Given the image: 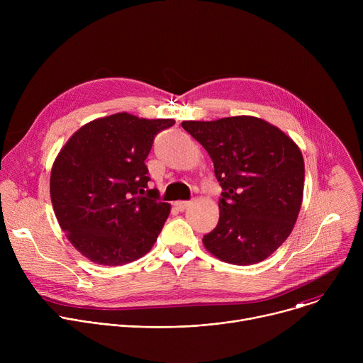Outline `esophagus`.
Segmentation results:
<instances>
[{
    "label": "esophagus",
    "mask_w": 363,
    "mask_h": 363,
    "mask_svg": "<svg viewBox=\"0 0 363 363\" xmlns=\"http://www.w3.org/2000/svg\"><path fill=\"white\" fill-rule=\"evenodd\" d=\"M189 205H191V201H177V202H175V206H177L178 211L186 210Z\"/></svg>",
    "instance_id": "34e87169"
}]
</instances>
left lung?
<instances>
[{"label":"left lung","instance_id":"obj_1","mask_svg":"<svg viewBox=\"0 0 363 363\" xmlns=\"http://www.w3.org/2000/svg\"><path fill=\"white\" fill-rule=\"evenodd\" d=\"M181 125L208 152L223 188L220 220L203 235L205 248L237 266L263 262L290 235L300 211V149L279 128L252 116Z\"/></svg>","mask_w":363,"mask_h":363}]
</instances>
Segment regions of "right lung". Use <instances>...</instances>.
<instances>
[{
  "label": "right lung",
  "instance_id": "obj_1",
  "mask_svg": "<svg viewBox=\"0 0 363 363\" xmlns=\"http://www.w3.org/2000/svg\"><path fill=\"white\" fill-rule=\"evenodd\" d=\"M172 119L116 113L80 128L60 150L50 195L67 238L90 262L122 266L157 241L171 206L150 189L145 160Z\"/></svg>",
  "mask_w": 363,
  "mask_h": 363
}]
</instances>
